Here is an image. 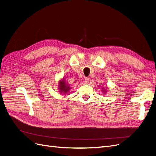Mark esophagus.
Instances as JSON below:
<instances>
[{"label":"esophagus","mask_w":156,"mask_h":156,"mask_svg":"<svg viewBox=\"0 0 156 156\" xmlns=\"http://www.w3.org/2000/svg\"><path fill=\"white\" fill-rule=\"evenodd\" d=\"M90 81V78L89 77H85L84 78V82H85V83H88Z\"/></svg>","instance_id":"obj_1"}]
</instances>
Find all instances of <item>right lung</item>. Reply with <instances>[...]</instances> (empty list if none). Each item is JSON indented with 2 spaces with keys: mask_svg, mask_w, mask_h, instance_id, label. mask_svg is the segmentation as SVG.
Returning <instances> with one entry per match:
<instances>
[{
  "mask_svg": "<svg viewBox=\"0 0 156 156\" xmlns=\"http://www.w3.org/2000/svg\"><path fill=\"white\" fill-rule=\"evenodd\" d=\"M59 87H60V88H59L60 90H61L63 91L64 92H67L68 90H69V87L66 85V84L64 81L60 82Z\"/></svg>",
  "mask_w": 156,
  "mask_h": 156,
  "instance_id": "obj_1",
  "label": "right lung"
}]
</instances>
